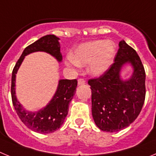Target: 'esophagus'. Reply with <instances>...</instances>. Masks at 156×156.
Returning a JSON list of instances; mask_svg holds the SVG:
<instances>
[{"instance_id": "34e87169", "label": "esophagus", "mask_w": 156, "mask_h": 156, "mask_svg": "<svg viewBox=\"0 0 156 156\" xmlns=\"http://www.w3.org/2000/svg\"><path fill=\"white\" fill-rule=\"evenodd\" d=\"M85 80L83 79H79L78 80V85H83V84H85Z\"/></svg>"}]
</instances>
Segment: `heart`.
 Here are the masks:
<instances>
[{"instance_id": "obj_1", "label": "heart", "mask_w": 156, "mask_h": 156, "mask_svg": "<svg viewBox=\"0 0 156 156\" xmlns=\"http://www.w3.org/2000/svg\"><path fill=\"white\" fill-rule=\"evenodd\" d=\"M115 48L110 41H94L83 43L66 62L67 66H88V73L94 76L102 75L109 68L115 56Z\"/></svg>"}]
</instances>
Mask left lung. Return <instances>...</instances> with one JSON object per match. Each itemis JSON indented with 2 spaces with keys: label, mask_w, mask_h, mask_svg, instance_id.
<instances>
[{
  "label": "left lung",
  "mask_w": 156,
  "mask_h": 156,
  "mask_svg": "<svg viewBox=\"0 0 156 156\" xmlns=\"http://www.w3.org/2000/svg\"><path fill=\"white\" fill-rule=\"evenodd\" d=\"M114 63L103 75L88 80L91 89L92 115L103 131L116 132L129 126L140 114L145 99V71L136 51L121 41ZM130 64L133 73L121 78L122 66Z\"/></svg>",
  "instance_id": "left-lung-1"
}]
</instances>
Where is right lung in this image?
<instances>
[{
	"instance_id": "right-lung-1",
	"label": "right lung",
	"mask_w": 156,
	"mask_h": 156,
	"mask_svg": "<svg viewBox=\"0 0 156 156\" xmlns=\"http://www.w3.org/2000/svg\"><path fill=\"white\" fill-rule=\"evenodd\" d=\"M59 38L55 35H46L37 40L25 48L12 75V100L16 113L22 122L28 128L40 133H49L55 131L64 122L69 112V102L73 98L77 87L76 80H60L57 90L50 102L38 112H30L25 109L19 102L16 95V77L25 56L36 51H44L62 62Z\"/></svg>"
}]
</instances>
